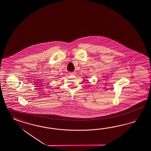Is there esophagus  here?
<instances>
[{
    "label": "esophagus",
    "mask_w": 151,
    "mask_h": 151,
    "mask_svg": "<svg viewBox=\"0 0 151 151\" xmlns=\"http://www.w3.org/2000/svg\"><path fill=\"white\" fill-rule=\"evenodd\" d=\"M69 73H70V75H75L76 72H70Z\"/></svg>",
    "instance_id": "34e87169"
}]
</instances>
